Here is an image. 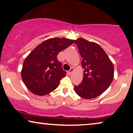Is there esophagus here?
<instances>
[{"instance_id": "obj_1", "label": "esophagus", "mask_w": 133, "mask_h": 133, "mask_svg": "<svg viewBox=\"0 0 133 133\" xmlns=\"http://www.w3.org/2000/svg\"><path fill=\"white\" fill-rule=\"evenodd\" d=\"M73 71H74V68H72V67H71V68H70V70H69L68 71V73L69 74H71Z\"/></svg>"}]
</instances>
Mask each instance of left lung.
Masks as SVG:
<instances>
[{
	"instance_id": "8db88e82",
	"label": "left lung",
	"mask_w": 133,
	"mask_h": 133,
	"mask_svg": "<svg viewBox=\"0 0 133 133\" xmlns=\"http://www.w3.org/2000/svg\"><path fill=\"white\" fill-rule=\"evenodd\" d=\"M82 57L84 69L83 79L75 92L84 99H93L101 95L108 88L114 77V66L105 51L97 43L83 38L75 41Z\"/></svg>"
}]
</instances>
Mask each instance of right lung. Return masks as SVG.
Returning a JSON list of instances; mask_svg holds the SVG:
<instances>
[{"label":"right lung","mask_w":133,"mask_h":133,"mask_svg":"<svg viewBox=\"0 0 133 133\" xmlns=\"http://www.w3.org/2000/svg\"><path fill=\"white\" fill-rule=\"evenodd\" d=\"M74 42L65 38H51L30 52L25 58L21 71L22 79L29 90L36 95L44 96L57 88L66 74L57 56Z\"/></svg>","instance_id":"obj_1"}]
</instances>
